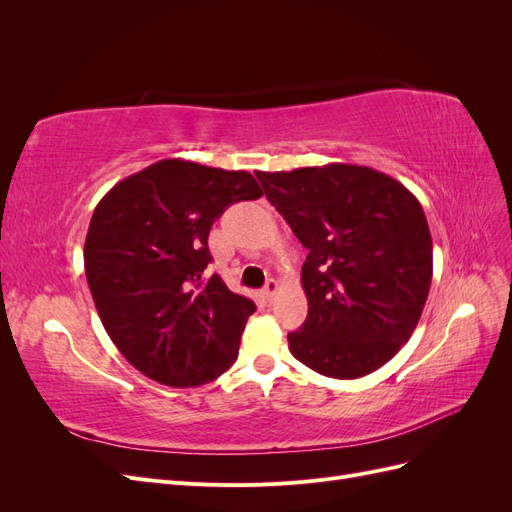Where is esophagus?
<instances>
[{
  "label": "esophagus",
  "instance_id": "34e87169",
  "mask_svg": "<svg viewBox=\"0 0 512 512\" xmlns=\"http://www.w3.org/2000/svg\"><path fill=\"white\" fill-rule=\"evenodd\" d=\"M277 290H280V284H277L275 280H269V282L265 284V288H262V297H265L267 301H273Z\"/></svg>",
  "mask_w": 512,
  "mask_h": 512
}]
</instances>
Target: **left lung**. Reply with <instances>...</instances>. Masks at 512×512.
Wrapping results in <instances>:
<instances>
[{"label": "left lung", "mask_w": 512, "mask_h": 512, "mask_svg": "<svg viewBox=\"0 0 512 512\" xmlns=\"http://www.w3.org/2000/svg\"><path fill=\"white\" fill-rule=\"evenodd\" d=\"M269 203L307 247L303 327L292 356L352 380L382 367L414 333L431 286L433 247L416 196L369 166L256 173Z\"/></svg>", "instance_id": "8db88e82"}]
</instances>
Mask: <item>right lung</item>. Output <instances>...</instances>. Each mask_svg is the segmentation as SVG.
<instances>
[{
	"mask_svg": "<svg viewBox=\"0 0 512 512\" xmlns=\"http://www.w3.org/2000/svg\"><path fill=\"white\" fill-rule=\"evenodd\" d=\"M245 170L160 160L113 185L91 215L85 275L117 350L141 374L188 389L237 361L254 301L205 275L224 209L260 198Z\"/></svg>",
	"mask_w": 512,
	"mask_h": 512,
	"instance_id": "1",
	"label": "right lung"
}]
</instances>
